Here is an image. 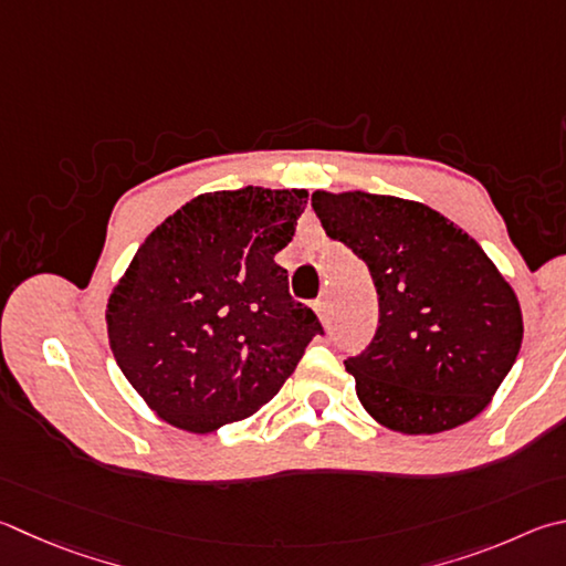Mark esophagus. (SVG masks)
Instances as JSON below:
<instances>
[{
	"label": "esophagus",
	"mask_w": 566,
	"mask_h": 566,
	"mask_svg": "<svg viewBox=\"0 0 566 566\" xmlns=\"http://www.w3.org/2000/svg\"><path fill=\"white\" fill-rule=\"evenodd\" d=\"M314 312L318 314L322 322H326V318H328V300H326V296H322V300L314 302Z\"/></svg>",
	"instance_id": "obj_1"
}]
</instances>
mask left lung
Wrapping results in <instances>:
<instances>
[{
  "mask_svg": "<svg viewBox=\"0 0 566 566\" xmlns=\"http://www.w3.org/2000/svg\"><path fill=\"white\" fill-rule=\"evenodd\" d=\"M312 208L376 284V334L344 361L368 413L406 436L482 413L522 344L520 302L485 250L433 208L394 195L316 190Z\"/></svg>",
  "mask_w": 566,
  "mask_h": 566,
  "instance_id": "1",
  "label": "left lung"
}]
</instances>
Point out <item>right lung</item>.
Wrapping results in <instances>:
<instances>
[{"instance_id":"obj_1","label":"right lung","mask_w":566,"mask_h":566,"mask_svg":"<svg viewBox=\"0 0 566 566\" xmlns=\"http://www.w3.org/2000/svg\"><path fill=\"white\" fill-rule=\"evenodd\" d=\"M306 198L254 185L198 195L148 234L113 286L111 352L166 423L202 436L250 418L322 334L274 262Z\"/></svg>"}]
</instances>
